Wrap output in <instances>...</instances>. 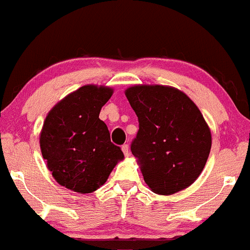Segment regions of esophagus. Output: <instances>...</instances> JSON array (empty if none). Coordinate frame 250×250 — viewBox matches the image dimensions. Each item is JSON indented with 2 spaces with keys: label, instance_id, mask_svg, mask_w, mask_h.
I'll list each match as a JSON object with an SVG mask.
<instances>
[{
  "label": "esophagus",
  "instance_id": "34e87169",
  "mask_svg": "<svg viewBox=\"0 0 250 250\" xmlns=\"http://www.w3.org/2000/svg\"><path fill=\"white\" fill-rule=\"evenodd\" d=\"M121 149H123V152H124V154H125V156H129V154H130L129 145H123V147H121Z\"/></svg>",
  "mask_w": 250,
  "mask_h": 250
}]
</instances>
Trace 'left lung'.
<instances>
[{
	"label": "left lung",
	"instance_id": "1",
	"mask_svg": "<svg viewBox=\"0 0 250 250\" xmlns=\"http://www.w3.org/2000/svg\"><path fill=\"white\" fill-rule=\"evenodd\" d=\"M125 96L139 119L131 152L149 189L170 195L191 185L211 149L210 129L198 106L166 85H134Z\"/></svg>",
	"mask_w": 250,
	"mask_h": 250
}]
</instances>
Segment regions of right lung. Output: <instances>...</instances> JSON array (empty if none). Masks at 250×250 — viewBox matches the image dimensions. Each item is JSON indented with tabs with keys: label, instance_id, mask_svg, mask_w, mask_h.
<instances>
[{
	"label": "right lung",
	"instance_id": "right-lung-1",
	"mask_svg": "<svg viewBox=\"0 0 250 250\" xmlns=\"http://www.w3.org/2000/svg\"><path fill=\"white\" fill-rule=\"evenodd\" d=\"M111 94L109 87L83 85L59 102L45 119L40 134L42 157L52 177L67 189L94 191L124 158L99 119Z\"/></svg>",
	"mask_w": 250,
	"mask_h": 250
}]
</instances>
